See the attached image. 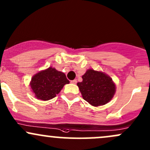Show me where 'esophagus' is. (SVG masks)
<instances>
[{"label":"esophagus","mask_w":150,"mask_h":150,"mask_svg":"<svg viewBox=\"0 0 150 150\" xmlns=\"http://www.w3.org/2000/svg\"><path fill=\"white\" fill-rule=\"evenodd\" d=\"M71 83H74V84H76V83H77V80H76V79L72 80V81H71Z\"/></svg>","instance_id":"1"}]
</instances>
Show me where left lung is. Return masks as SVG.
I'll list each match as a JSON object with an SVG mask.
<instances>
[{
  "mask_svg": "<svg viewBox=\"0 0 150 150\" xmlns=\"http://www.w3.org/2000/svg\"><path fill=\"white\" fill-rule=\"evenodd\" d=\"M83 81L78 82L82 97L94 107L104 105L113 98L116 91L112 79L101 71L88 69L82 76Z\"/></svg>",
  "mask_w": 150,
  "mask_h": 150,
  "instance_id": "obj_1",
  "label": "left lung"
}]
</instances>
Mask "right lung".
I'll return each mask as SVG.
<instances>
[{"mask_svg": "<svg viewBox=\"0 0 150 150\" xmlns=\"http://www.w3.org/2000/svg\"><path fill=\"white\" fill-rule=\"evenodd\" d=\"M69 83L65 74L49 67L33 76L30 86L37 99L47 101L55 97L64 85Z\"/></svg>", "mask_w": 150, "mask_h": 150, "instance_id": "right-lung-1", "label": "right lung"}]
</instances>
